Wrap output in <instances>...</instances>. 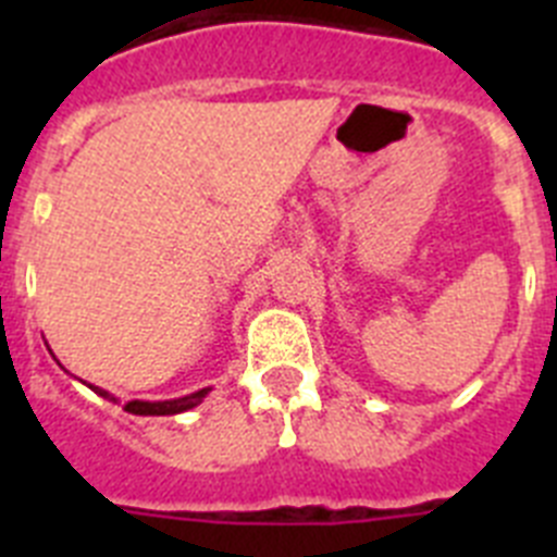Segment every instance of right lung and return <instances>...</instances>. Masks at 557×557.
Here are the masks:
<instances>
[{
	"instance_id": "1",
	"label": "right lung",
	"mask_w": 557,
	"mask_h": 557,
	"mask_svg": "<svg viewBox=\"0 0 557 557\" xmlns=\"http://www.w3.org/2000/svg\"><path fill=\"white\" fill-rule=\"evenodd\" d=\"M95 393H100L102 398H111L108 396V391H100V387H95ZM203 396H206V391L191 393V396H184V398H172V401H127L125 410L133 412V416H175V412H184V410H191V407H198L200 401H203Z\"/></svg>"
}]
</instances>
